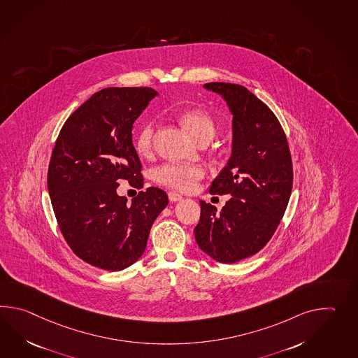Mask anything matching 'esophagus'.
<instances>
[{"label":"esophagus","mask_w":358,"mask_h":358,"mask_svg":"<svg viewBox=\"0 0 358 358\" xmlns=\"http://www.w3.org/2000/svg\"><path fill=\"white\" fill-rule=\"evenodd\" d=\"M168 199H169V201L175 203V201L182 200V195H180V194H177V192H173V191H169V192H168Z\"/></svg>","instance_id":"1"}]
</instances>
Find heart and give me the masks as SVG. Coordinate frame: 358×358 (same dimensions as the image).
<instances>
[{"mask_svg": "<svg viewBox=\"0 0 358 358\" xmlns=\"http://www.w3.org/2000/svg\"><path fill=\"white\" fill-rule=\"evenodd\" d=\"M181 123L189 135L200 143L203 140H212L215 135V120L206 111L190 109L182 113ZM154 122H146L136 136V149L146 155L152 149L154 143ZM204 171L198 166L189 164H164L155 171V178L162 185L177 191H191L195 183L201 180Z\"/></svg>", "mask_w": 358, "mask_h": 358, "instance_id": "1", "label": "heart"}]
</instances>
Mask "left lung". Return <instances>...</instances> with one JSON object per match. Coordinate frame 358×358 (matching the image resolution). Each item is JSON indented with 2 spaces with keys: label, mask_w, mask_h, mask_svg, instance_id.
Masks as SVG:
<instances>
[{
  "label": "left lung",
  "mask_w": 358,
  "mask_h": 358,
  "mask_svg": "<svg viewBox=\"0 0 358 358\" xmlns=\"http://www.w3.org/2000/svg\"><path fill=\"white\" fill-rule=\"evenodd\" d=\"M203 87L222 96L232 114L230 159L209 189L232 198L221 212L200 200L194 234L210 258L235 263L258 253L278 229L292 194V157L276 115L248 88L224 82Z\"/></svg>",
  "instance_id": "1"
}]
</instances>
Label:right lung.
<instances>
[{
    "label": "right lung",
    "instance_id": "add662e5",
    "mask_svg": "<svg viewBox=\"0 0 358 358\" xmlns=\"http://www.w3.org/2000/svg\"><path fill=\"white\" fill-rule=\"evenodd\" d=\"M159 94L149 87L100 90L64 123L48 166L51 204L76 255L106 271L143 255L151 226L167 207L166 191L148 187L128 204L120 180L143 189L132 128Z\"/></svg>",
    "mask_w": 358,
    "mask_h": 358
}]
</instances>
